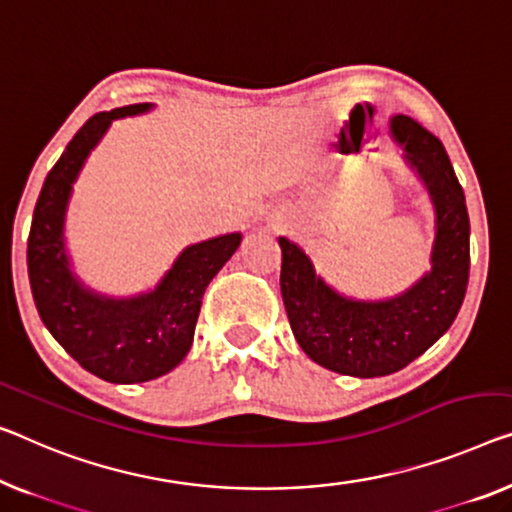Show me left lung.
Here are the masks:
<instances>
[{"mask_svg": "<svg viewBox=\"0 0 512 512\" xmlns=\"http://www.w3.org/2000/svg\"><path fill=\"white\" fill-rule=\"evenodd\" d=\"M391 133L434 207L430 273L393 299L358 301L326 285L296 243L278 239L296 342L322 368L361 379L393 375L425 354L451 329L469 282V213L444 144L404 114L391 119Z\"/></svg>", "mask_w": 512, "mask_h": 512, "instance_id": "8db88e82", "label": "left lung"}]
</instances>
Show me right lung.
<instances>
[{
	"instance_id": "1",
	"label": "right lung",
	"mask_w": 512,
	"mask_h": 512,
	"mask_svg": "<svg viewBox=\"0 0 512 512\" xmlns=\"http://www.w3.org/2000/svg\"><path fill=\"white\" fill-rule=\"evenodd\" d=\"M151 110L149 103L98 112L80 128L38 195L27 241V269L45 329L91 375L140 384L177 368L193 345L204 289L241 243V234L188 246L156 289L112 299L82 285L66 255L64 223L73 183L114 119Z\"/></svg>"
}]
</instances>
